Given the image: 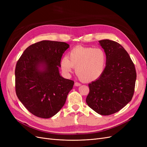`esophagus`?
Masks as SVG:
<instances>
[{
    "instance_id": "esophagus-1",
    "label": "esophagus",
    "mask_w": 147,
    "mask_h": 147,
    "mask_svg": "<svg viewBox=\"0 0 147 147\" xmlns=\"http://www.w3.org/2000/svg\"><path fill=\"white\" fill-rule=\"evenodd\" d=\"M74 85H75V86H79L81 85V84L80 83H78V82H75V84H74Z\"/></svg>"
}]
</instances>
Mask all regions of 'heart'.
Wrapping results in <instances>:
<instances>
[{
    "label": "heart",
    "instance_id": "heart-1",
    "mask_svg": "<svg viewBox=\"0 0 147 147\" xmlns=\"http://www.w3.org/2000/svg\"><path fill=\"white\" fill-rule=\"evenodd\" d=\"M107 63L105 52L100 48L78 46L71 50L67 56L61 60L63 72L69 75L75 67V74L80 80L90 82L103 74Z\"/></svg>",
    "mask_w": 147,
    "mask_h": 147
}]
</instances>
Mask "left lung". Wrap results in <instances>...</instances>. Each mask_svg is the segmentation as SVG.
<instances>
[{"label": "left lung", "mask_w": 147, "mask_h": 147, "mask_svg": "<svg viewBox=\"0 0 147 147\" xmlns=\"http://www.w3.org/2000/svg\"><path fill=\"white\" fill-rule=\"evenodd\" d=\"M99 42L107 55L106 67L103 74L88 84L86 102L97 113L110 115L131 100L137 74L129 55L119 43L108 39Z\"/></svg>", "instance_id": "left-lung-1"}]
</instances>
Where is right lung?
Here are the masks:
<instances>
[{"mask_svg":"<svg viewBox=\"0 0 147 147\" xmlns=\"http://www.w3.org/2000/svg\"><path fill=\"white\" fill-rule=\"evenodd\" d=\"M65 42L43 40L30 45L18 61L15 90L18 98L35 116L49 118L64 106L74 82L59 74Z\"/></svg>","mask_w":147,"mask_h":147,"instance_id":"obj_1","label":"right lung"}]
</instances>
